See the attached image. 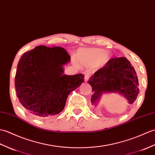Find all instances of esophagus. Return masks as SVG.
<instances>
[{
	"label": "esophagus",
	"instance_id": "esophagus-1",
	"mask_svg": "<svg viewBox=\"0 0 155 155\" xmlns=\"http://www.w3.org/2000/svg\"><path fill=\"white\" fill-rule=\"evenodd\" d=\"M89 78H90V74H85V78H84L85 81H88Z\"/></svg>",
	"mask_w": 155,
	"mask_h": 155
}]
</instances>
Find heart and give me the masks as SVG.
Instances as JSON below:
<instances>
[{
    "mask_svg": "<svg viewBox=\"0 0 155 155\" xmlns=\"http://www.w3.org/2000/svg\"><path fill=\"white\" fill-rule=\"evenodd\" d=\"M109 54L103 49L96 48H80L76 52L78 62L85 67L101 68L109 60Z\"/></svg>",
    "mask_w": 155,
    "mask_h": 155,
    "instance_id": "heart-1",
    "label": "heart"
}]
</instances>
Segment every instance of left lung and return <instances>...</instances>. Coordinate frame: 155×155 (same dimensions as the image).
I'll use <instances>...</instances> for the list:
<instances>
[{
	"instance_id": "1",
	"label": "left lung",
	"mask_w": 155,
	"mask_h": 155,
	"mask_svg": "<svg viewBox=\"0 0 155 155\" xmlns=\"http://www.w3.org/2000/svg\"><path fill=\"white\" fill-rule=\"evenodd\" d=\"M87 82L92 87L93 104H96L105 93H117L124 96L131 105L139 93L136 71L125 57L109 60L105 66L95 72Z\"/></svg>"
}]
</instances>
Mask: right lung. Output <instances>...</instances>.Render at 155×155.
Segmentation results:
<instances>
[{
    "label": "right lung",
    "instance_id": "obj_1",
    "mask_svg": "<svg viewBox=\"0 0 155 155\" xmlns=\"http://www.w3.org/2000/svg\"><path fill=\"white\" fill-rule=\"evenodd\" d=\"M71 58L61 47L45 46L24 54L18 61L15 89L20 104L31 114L46 117L63 111L68 96L84 81V75L64 74Z\"/></svg>",
    "mask_w": 155,
    "mask_h": 155
}]
</instances>
